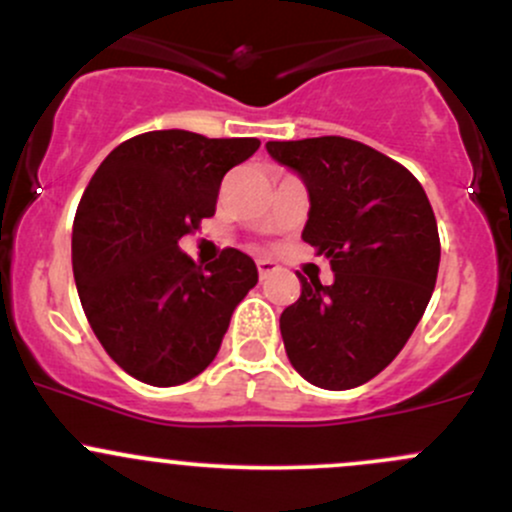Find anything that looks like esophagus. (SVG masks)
Returning a JSON list of instances; mask_svg holds the SVG:
<instances>
[{
  "label": "esophagus",
  "instance_id": "obj_1",
  "mask_svg": "<svg viewBox=\"0 0 512 512\" xmlns=\"http://www.w3.org/2000/svg\"><path fill=\"white\" fill-rule=\"evenodd\" d=\"M277 269H279V265L274 260H269V257H262V260H257V272H260L262 279H265L267 274L277 272Z\"/></svg>",
  "mask_w": 512,
  "mask_h": 512
}]
</instances>
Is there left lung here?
I'll use <instances>...</instances> for the list:
<instances>
[{
	"label": "left lung",
	"instance_id": "8db88e82",
	"mask_svg": "<svg viewBox=\"0 0 512 512\" xmlns=\"http://www.w3.org/2000/svg\"><path fill=\"white\" fill-rule=\"evenodd\" d=\"M267 153L308 192L301 238L330 260L335 282L303 274L299 301L279 318L291 367L313 386L367 384L403 350L423 318L440 267L428 194L403 165L340 136L269 140Z\"/></svg>",
	"mask_w": 512,
	"mask_h": 512
}]
</instances>
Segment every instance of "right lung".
<instances>
[{"instance_id":"obj_1","label":"right lung","mask_w":512,"mask_h":512,"mask_svg":"<svg viewBox=\"0 0 512 512\" xmlns=\"http://www.w3.org/2000/svg\"><path fill=\"white\" fill-rule=\"evenodd\" d=\"M257 138L150 131L111 150L72 226V272L84 316L116 364L150 386L194 379L221 350L257 267L228 247L201 267L179 240L216 213L223 174Z\"/></svg>"}]
</instances>
